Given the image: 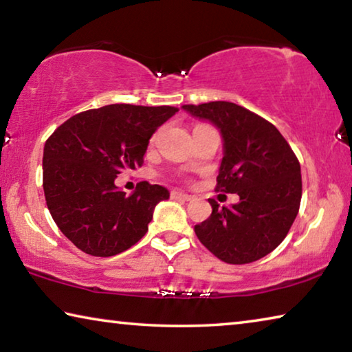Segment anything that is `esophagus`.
<instances>
[{"instance_id":"esophagus-1","label":"esophagus","mask_w":352,"mask_h":352,"mask_svg":"<svg viewBox=\"0 0 352 352\" xmlns=\"http://www.w3.org/2000/svg\"><path fill=\"white\" fill-rule=\"evenodd\" d=\"M170 199H174V200H184V201H189V200H192L194 197H192V195H189V194L180 192V190H172V192H170Z\"/></svg>"}]
</instances>
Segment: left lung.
Here are the masks:
<instances>
[{
	"mask_svg": "<svg viewBox=\"0 0 352 352\" xmlns=\"http://www.w3.org/2000/svg\"><path fill=\"white\" fill-rule=\"evenodd\" d=\"M208 119L223 138L216 192L237 194L239 204L219 208L194 226L199 241L226 264H250L273 252L287 236L300 210L301 168L279 130L243 107L214 100L183 105Z\"/></svg>",
	"mask_w": 352,
	"mask_h": 352,
	"instance_id": "obj_1",
	"label": "left lung"
}]
</instances>
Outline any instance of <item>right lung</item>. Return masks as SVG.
<instances>
[{
  "label": "right lung",
  "instance_id": "add662e5",
  "mask_svg": "<svg viewBox=\"0 0 352 352\" xmlns=\"http://www.w3.org/2000/svg\"><path fill=\"white\" fill-rule=\"evenodd\" d=\"M177 107L111 104L71 116L46 140L43 190L62 233L83 253L109 258L147 233L169 190L140 182L132 195L116 177L144 163L148 140Z\"/></svg>",
  "mask_w": 352,
  "mask_h": 352
}]
</instances>
